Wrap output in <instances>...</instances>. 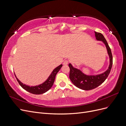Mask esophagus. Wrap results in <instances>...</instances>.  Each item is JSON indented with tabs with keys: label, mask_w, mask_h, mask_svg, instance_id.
<instances>
[{
	"label": "esophagus",
	"mask_w": 126,
	"mask_h": 126,
	"mask_svg": "<svg viewBox=\"0 0 126 126\" xmlns=\"http://www.w3.org/2000/svg\"><path fill=\"white\" fill-rule=\"evenodd\" d=\"M68 62L67 60H65L63 62V65H67L68 64Z\"/></svg>",
	"instance_id": "obj_1"
}]
</instances>
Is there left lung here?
Here are the masks:
<instances>
[{
    "label": "left lung",
    "instance_id": "1",
    "mask_svg": "<svg viewBox=\"0 0 126 126\" xmlns=\"http://www.w3.org/2000/svg\"><path fill=\"white\" fill-rule=\"evenodd\" d=\"M95 36L96 40L102 41L106 47L110 59V64L108 69L103 73L97 75H88L83 73L80 69L73 67L71 63H69L68 65L70 68L69 78L71 81L76 87L84 90L94 89L102 84L108 78L112 67V54L107 41L104 36L100 32H95Z\"/></svg>",
    "mask_w": 126,
    "mask_h": 126
}]
</instances>
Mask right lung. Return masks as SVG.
<instances>
[{"label":"right lung","mask_w":126,"mask_h":126,"mask_svg":"<svg viewBox=\"0 0 126 126\" xmlns=\"http://www.w3.org/2000/svg\"><path fill=\"white\" fill-rule=\"evenodd\" d=\"M62 64H61L58 67L55 68L50 75V76H49V77L47 78V79L45 82H44L43 83H41V84L35 86H27L25 84H23L22 82H21L18 79L16 75L15 76L18 83H19L20 85L23 88V89L32 94H44V93H45L47 91H48L50 88L52 87L55 80V76L61 69V68L62 67Z\"/></svg>","instance_id":"obj_1"}]
</instances>
